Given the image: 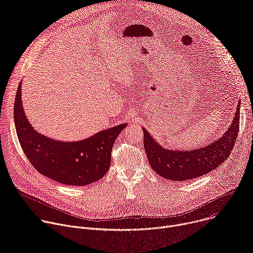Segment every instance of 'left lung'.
Masks as SVG:
<instances>
[{
  "label": "left lung",
  "mask_w": 253,
  "mask_h": 253,
  "mask_svg": "<svg viewBox=\"0 0 253 253\" xmlns=\"http://www.w3.org/2000/svg\"><path fill=\"white\" fill-rule=\"evenodd\" d=\"M240 100L234 118L227 131L204 147L190 150H175L162 147L145 129H143L144 150L152 169L161 177L173 181L197 178L217 168L230 155L239 130Z\"/></svg>",
  "instance_id": "8db88e82"
}]
</instances>
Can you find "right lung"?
Here are the masks:
<instances>
[{"label":"right lung","instance_id":"1","mask_svg":"<svg viewBox=\"0 0 253 253\" xmlns=\"http://www.w3.org/2000/svg\"><path fill=\"white\" fill-rule=\"evenodd\" d=\"M20 82L14 106V121L24 153L41 174L65 185L83 186L98 181L111 165L114 141L126 123L100 131L80 141L47 137L30 124L22 105Z\"/></svg>","mask_w":253,"mask_h":253}]
</instances>
